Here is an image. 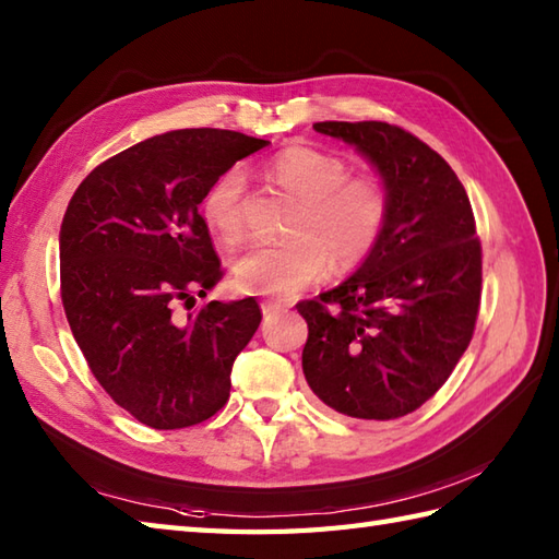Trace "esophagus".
<instances>
[{"label":"esophagus","mask_w":559,"mask_h":559,"mask_svg":"<svg viewBox=\"0 0 559 559\" xmlns=\"http://www.w3.org/2000/svg\"><path fill=\"white\" fill-rule=\"evenodd\" d=\"M283 305L281 302H261V312L264 314H273V312H281Z\"/></svg>","instance_id":"obj_1"}]
</instances>
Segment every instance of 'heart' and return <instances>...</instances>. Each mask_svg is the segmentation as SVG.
<instances>
[{"label": "heart", "mask_w": 559, "mask_h": 559, "mask_svg": "<svg viewBox=\"0 0 559 559\" xmlns=\"http://www.w3.org/2000/svg\"><path fill=\"white\" fill-rule=\"evenodd\" d=\"M264 173L273 185L298 199L283 242H252L233 261L235 286L242 293L293 298L326 273L355 269L370 257L389 216L384 185L372 175H348L334 153L314 146L278 151ZM245 175L223 173L204 197V221L221 240L235 242L245 230Z\"/></svg>", "instance_id": "heart-1"}]
</instances>
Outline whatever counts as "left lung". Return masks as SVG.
<instances>
[{
  "label": "left lung",
  "instance_id": "left-lung-1",
  "mask_svg": "<svg viewBox=\"0 0 559 559\" xmlns=\"http://www.w3.org/2000/svg\"><path fill=\"white\" fill-rule=\"evenodd\" d=\"M372 165L389 197L382 237L350 278L298 305L302 372L329 408L394 420L435 396L476 329L483 259L449 163L386 122H317Z\"/></svg>",
  "mask_w": 559,
  "mask_h": 559
}]
</instances>
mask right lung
I'll return each instance as SVG.
<instances>
[{
  "mask_svg": "<svg viewBox=\"0 0 559 559\" xmlns=\"http://www.w3.org/2000/svg\"><path fill=\"white\" fill-rule=\"evenodd\" d=\"M269 141L228 129H175L98 165L59 228L67 322L117 406L156 430L209 420L230 396L233 362L259 329L254 298H206L221 281L199 204ZM187 305V302H185Z\"/></svg>",
  "mask_w": 559,
  "mask_h": 559,
  "instance_id": "add662e5",
  "label": "right lung"
}]
</instances>
